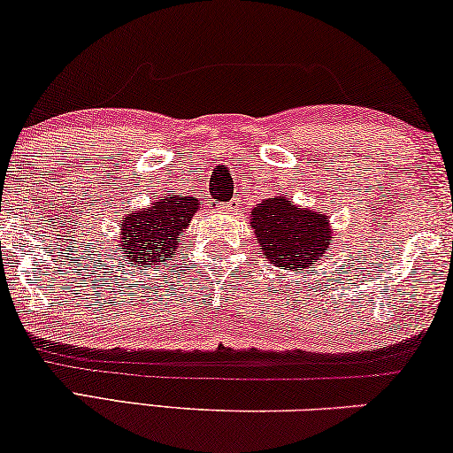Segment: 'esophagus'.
I'll list each match as a JSON object with an SVG mask.
<instances>
[{"mask_svg":"<svg viewBox=\"0 0 453 453\" xmlns=\"http://www.w3.org/2000/svg\"><path fill=\"white\" fill-rule=\"evenodd\" d=\"M238 207H240V201L238 199H232V201H227L226 211H238Z\"/></svg>","mask_w":453,"mask_h":453,"instance_id":"34e87169","label":"esophagus"}]
</instances>
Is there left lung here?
<instances>
[{
	"instance_id": "1",
	"label": "left lung",
	"mask_w": 453,
	"mask_h": 453,
	"mask_svg": "<svg viewBox=\"0 0 453 453\" xmlns=\"http://www.w3.org/2000/svg\"><path fill=\"white\" fill-rule=\"evenodd\" d=\"M265 258L285 270H305L329 246L327 215L293 205L287 197L265 199L250 221Z\"/></svg>"
}]
</instances>
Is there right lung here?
<instances>
[{
  "instance_id": "right-lung-1",
  "label": "right lung",
  "mask_w": 453,
  "mask_h": 453,
  "mask_svg": "<svg viewBox=\"0 0 453 453\" xmlns=\"http://www.w3.org/2000/svg\"><path fill=\"white\" fill-rule=\"evenodd\" d=\"M195 197H165L157 205L121 218L119 252L127 265L150 266L152 262L166 265L168 256L185 248L183 235L188 221L199 209Z\"/></svg>"
}]
</instances>
